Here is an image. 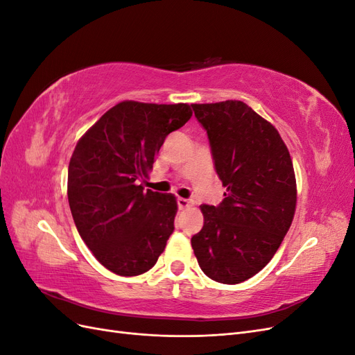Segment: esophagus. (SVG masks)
<instances>
[{"label":"esophagus","mask_w":355,"mask_h":355,"mask_svg":"<svg viewBox=\"0 0 355 355\" xmlns=\"http://www.w3.org/2000/svg\"><path fill=\"white\" fill-rule=\"evenodd\" d=\"M178 206H179V209H188V207H191L192 206V201H189V200H187V198H178Z\"/></svg>","instance_id":"34e87169"}]
</instances>
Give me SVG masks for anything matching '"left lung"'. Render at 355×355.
I'll use <instances>...</instances> for the list:
<instances>
[{
    "instance_id": "8db88e82",
    "label": "left lung",
    "mask_w": 355,
    "mask_h": 355,
    "mask_svg": "<svg viewBox=\"0 0 355 355\" xmlns=\"http://www.w3.org/2000/svg\"><path fill=\"white\" fill-rule=\"evenodd\" d=\"M192 110L227 192L218 207L200 206L204 225L191 244L209 278L239 284L272 259L292 225L293 163L277 128L244 102L192 103Z\"/></svg>"
}]
</instances>
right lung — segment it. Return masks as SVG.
Segmentation results:
<instances>
[{
  "mask_svg": "<svg viewBox=\"0 0 355 355\" xmlns=\"http://www.w3.org/2000/svg\"><path fill=\"white\" fill-rule=\"evenodd\" d=\"M192 115L188 103L124 101L106 111L75 146L68 201L83 241L106 270L141 275L157 263L175 230L173 194L144 189L168 133Z\"/></svg>",
  "mask_w": 355,
  "mask_h": 355,
  "instance_id": "1",
  "label": "right lung"
}]
</instances>
